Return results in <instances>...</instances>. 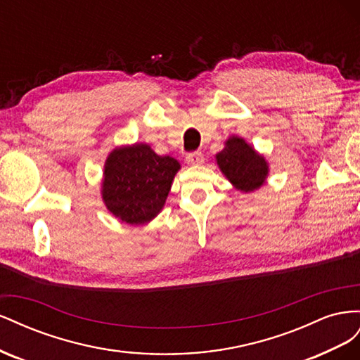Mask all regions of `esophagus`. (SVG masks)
Masks as SVG:
<instances>
[{
  "label": "esophagus",
  "instance_id": "34e87169",
  "mask_svg": "<svg viewBox=\"0 0 360 360\" xmlns=\"http://www.w3.org/2000/svg\"><path fill=\"white\" fill-rule=\"evenodd\" d=\"M186 162L189 163V165H201V163L204 162V156L201 151H192V153H189L186 156Z\"/></svg>",
  "mask_w": 360,
  "mask_h": 360
}]
</instances>
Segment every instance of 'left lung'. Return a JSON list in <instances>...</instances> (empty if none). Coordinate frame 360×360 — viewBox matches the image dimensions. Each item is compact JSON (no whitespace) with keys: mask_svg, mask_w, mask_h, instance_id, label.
Masks as SVG:
<instances>
[{"mask_svg":"<svg viewBox=\"0 0 360 360\" xmlns=\"http://www.w3.org/2000/svg\"><path fill=\"white\" fill-rule=\"evenodd\" d=\"M216 162L224 176L242 192H252L263 186L269 174L264 156L258 155L252 146L238 136L225 141L224 150L216 155Z\"/></svg>","mask_w":360,"mask_h":360,"instance_id":"obj_1","label":"left lung"}]
</instances>
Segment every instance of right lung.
<instances>
[{
  "label": "right lung",
  "mask_w": 360,
  "mask_h": 360,
  "mask_svg": "<svg viewBox=\"0 0 360 360\" xmlns=\"http://www.w3.org/2000/svg\"><path fill=\"white\" fill-rule=\"evenodd\" d=\"M180 163L147 144L114 148L105 162L102 198L115 217L130 225L150 222L165 205Z\"/></svg>",
  "instance_id": "1"
}]
</instances>
